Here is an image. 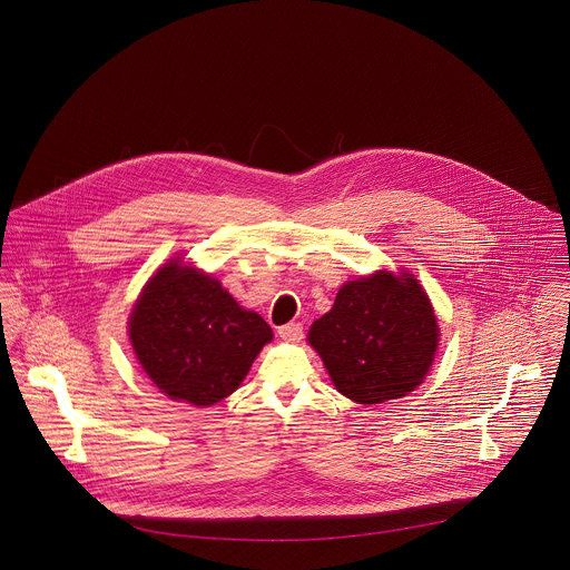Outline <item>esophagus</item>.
<instances>
[{
	"instance_id": "obj_1",
	"label": "esophagus",
	"mask_w": 570,
	"mask_h": 570,
	"mask_svg": "<svg viewBox=\"0 0 570 570\" xmlns=\"http://www.w3.org/2000/svg\"><path fill=\"white\" fill-rule=\"evenodd\" d=\"M277 335L284 340V342H301V337H303V326L298 325V323H291V325L279 326L277 328Z\"/></svg>"
}]
</instances>
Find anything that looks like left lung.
<instances>
[{"instance_id":"1","label":"left lung","mask_w":570,"mask_h":570,"mask_svg":"<svg viewBox=\"0 0 570 570\" xmlns=\"http://www.w3.org/2000/svg\"><path fill=\"white\" fill-rule=\"evenodd\" d=\"M438 340L432 301L406 272L346 282L307 333L335 389L356 404L406 397L428 376Z\"/></svg>"}]
</instances>
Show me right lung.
I'll list each match as a JSON object with an SVG mask.
<instances>
[{
    "label": "right lung",
    "instance_id": "right-lung-1",
    "mask_svg": "<svg viewBox=\"0 0 570 570\" xmlns=\"http://www.w3.org/2000/svg\"><path fill=\"white\" fill-rule=\"evenodd\" d=\"M128 333L142 372L164 395L198 407L235 393L273 340L272 326L216 277L177 258L145 284Z\"/></svg>",
    "mask_w": 570,
    "mask_h": 570
}]
</instances>
